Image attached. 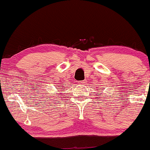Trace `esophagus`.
<instances>
[{
	"label": "esophagus",
	"mask_w": 150,
	"mask_h": 150,
	"mask_svg": "<svg viewBox=\"0 0 150 150\" xmlns=\"http://www.w3.org/2000/svg\"><path fill=\"white\" fill-rule=\"evenodd\" d=\"M80 83H81V84H83V83H85V81H81V82H80Z\"/></svg>",
	"instance_id": "1"
}]
</instances>
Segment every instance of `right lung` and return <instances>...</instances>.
<instances>
[{"mask_svg": "<svg viewBox=\"0 0 150 150\" xmlns=\"http://www.w3.org/2000/svg\"><path fill=\"white\" fill-rule=\"evenodd\" d=\"M59 89H60V88H59Z\"/></svg>", "mask_w": 150, "mask_h": 150, "instance_id": "1", "label": "right lung"}]
</instances>
